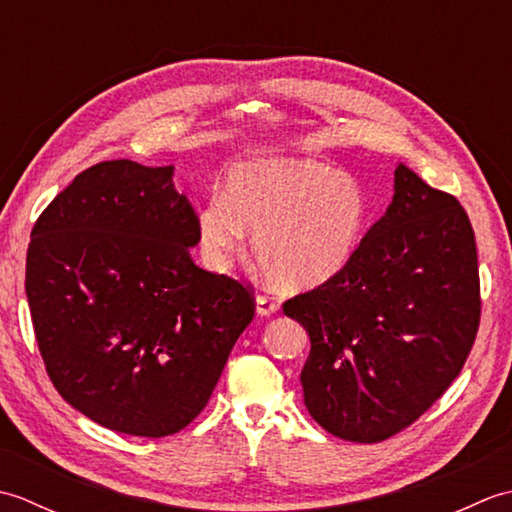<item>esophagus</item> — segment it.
Listing matches in <instances>:
<instances>
[{"label": "esophagus", "mask_w": 512, "mask_h": 512, "mask_svg": "<svg viewBox=\"0 0 512 512\" xmlns=\"http://www.w3.org/2000/svg\"><path fill=\"white\" fill-rule=\"evenodd\" d=\"M255 306H257V314L259 317H270V314H275L279 310V301L275 297H268V295H259L255 299Z\"/></svg>", "instance_id": "esophagus-1"}]
</instances>
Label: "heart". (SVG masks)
<instances>
[{"label": "heart", "mask_w": 512, "mask_h": 512, "mask_svg": "<svg viewBox=\"0 0 512 512\" xmlns=\"http://www.w3.org/2000/svg\"><path fill=\"white\" fill-rule=\"evenodd\" d=\"M372 217L356 178L306 158H257L237 165L198 213L204 257L222 268L244 250L286 290H312L343 275L361 248Z\"/></svg>", "instance_id": "heart-1"}]
</instances>
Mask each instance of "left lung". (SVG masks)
<instances>
[{
	"instance_id": "8db88e82",
	"label": "left lung",
	"mask_w": 512,
	"mask_h": 512,
	"mask_svg": "<svg viewBox=\"0 0 512 512\" xmlns=\"http://www.w3.org/2000/svg\"><path fill=\"white\" fill-rule=\"evenodd\" d=\"M284 312L310 336L301 369L310 416L341 440L391 438L458 378L480 328L469 215L398 162L394 198L354 262Z\"/></svg>"
}]
</instances>
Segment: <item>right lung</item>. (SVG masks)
Listing matches in <instances>:
<instances>
[{"instance_id": "add662e5", "label": "right lung", "mask_w": 512, "mask_h": 512, "mask_svg": "<svg viewBox=\"0 0 512 512\" xmlns=\"http://www.w3.org/2000/svg\"><path fill=\"white\" fill-rule=\"evenodd\" d=\"M26 297L59 394L127 436H173L206 407L255 303L193 264L198 215L173 165L107 160L30 233Z\"/></svg>"}]
</instances>
